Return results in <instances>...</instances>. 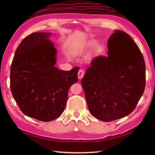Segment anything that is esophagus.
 Returning <instances> with one entry per match:
<instances>
[{"label": "esophagus", "mask_w": 155, "mask_h": 155, "mask_svg": "<svg viewBox=\"0 0 155 155\" xmlns=\"http://www.w3.org/2000/svg\"><path fill=\"white\" fill-rule=\"evenodd\" d=\"M84 74H85V72H84L83 70H79V71L78 72V79H81V78L83 77Z\"/></svg>", "instance_id": "obj_1"}]
</instances>
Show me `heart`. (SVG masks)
Masks as SVG:
<instances>
[{
	"label": "heart",
	"mask_w": 155,
	"mask_h": 155,
	"mask_svg": "<svg viewBox=\"0 0 155 155\" xmlns=\"http://www.w3.org/2000/svg\"><path fill=\"white\" fill-rule=\"evenodd\" d=\"M94 47V51L96 52H101L103 50V47L101 44H97V41L95 40H88L85 41H83L79 45L76 46L73 50L74 54L75 55H80L81 54H83L84 52L88 51L89 49H91V48Z\"/></svg>",
	"instance_id": "heart-1"
}]
</instances>
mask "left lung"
<instances>
[{"mask_svg":"<svg viewBox=\"0 0 155 155\" xmlns=\"http://www.w3.org/2000/svg\"><path fill=\"white\" fill-rule=\"evenodd\" d=\"M107 46V57L93 59L81 80L89 111L103 122L130 114L146 84L143 57L128 34L115 30Z\"/></svg>","mask_w":155,"mask_h":155,"instance_id":"1","label":"left lung"}]
</instances>
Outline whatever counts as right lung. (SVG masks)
I'll return each instance as SVG.
<instances>
[{
    "mask_svg": "<svg viewBox=\"0 0 155 155\" xmlns=\"http://www.w3.org/2000/svg\"><path fill=\"white\" fill-rule=\"evenodd\" d=\"M51 33L35 32L23 40L11 65L10 87L22 112L43 122L52 121L64 111L69 88L78 81V67L60 70Z\"/></svg>",
    "mask_w": 155,
    "mask_h": 155,
    "instance_id": "right-lung-1",
    "label": "right lung"
}]
</instances>
